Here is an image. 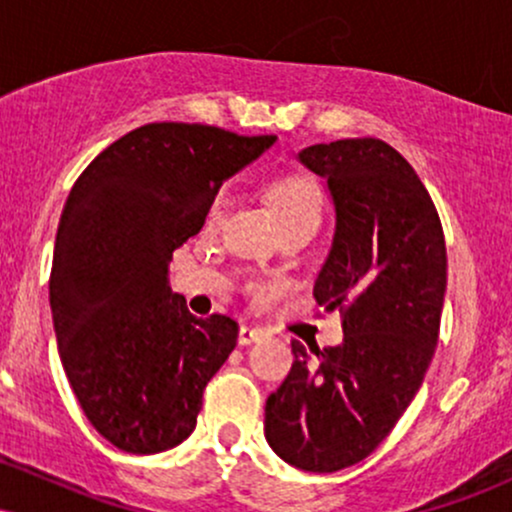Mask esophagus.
I'll return each mask as SVG.
<instances>
[{
	"instance_id": "1",
	"label": "esophagus",
	"mask_w": 512,
	"mask_h": 512,
	"mask_svg": "<svg viewBox=\"0 0 512 512\" xmlns=\"http://www.w3.org/2000/svg\"><path fill=\"white\" fill-rule=\"evenodd\" d=\"M264 337H267V332L260 330V327L243 325V327H240V332H238V344L248 346L252 342H260V339H264Z\"/></svg>"
}]
</instances>
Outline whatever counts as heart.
Returning <instances> with one entry per match:
<instances>
[{"instance_id": "obj_1", "label": "heart", "mask_w": 512, "mask_h": 512, "mask_svg": "<svg viewBox=\"0 0 512 512\" xmlns=\"http://www.w3.org/2000/svg\"><path fill=\"white\" fill-rule=\"evenodd\" d=\"M272 197V207L276 219H279L281 228L298 226V223H308L315 226L320 223L322 216V195L320 187L310 178H301V175H289V178L276 180L269 190ZM228 209H231V192L221 190L219 195L211 199L207 211V226L216 228L226 219Z\"/></svg>"}]
</instances>
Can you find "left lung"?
Here are the masks:
<instances>
[{
	"instance_id": "1",
	"label": "left lung",
	"mask_w": 512,
	"mask_h": 512,
	"mask_svg": "<svg viewBox=\"0 0 512 512\" xmlns=\"http://www.w3.org/2000/svg\"><path fill=\"white\" fill-rule=\"evenodd\" d=\"M298 161L327 180L337 214L313 296L342 313L344 342H291V373L264 407V436L303 472L366 460L419 392L438 344L448 257L436 204L380 139L315 144Z\"/></svg>"
}]
</instances>
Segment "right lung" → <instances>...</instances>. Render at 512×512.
<instances>
[{
    "mask_svg": "<svg viewBox=\"0 0 512 512\" xmlns=\"http://www.w3.org/2000/svg\"><path fill=\"white\" fill-rule=\"evenodd\" d=\"M274 139L151 122L74 182L52 255V322L69 385L115 448L151 455L195 431L204 387L236 349L238 325L192 315L170 291L168 264L202 231L223 180Z\"/></svg>",
    "mask_w": 512,
    "mask_h": 512,
    "instance_id": "1",
    "label": "right lung"
}]
</instances>
